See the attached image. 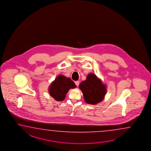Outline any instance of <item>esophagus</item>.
Here are the masks:
<instances>
[{
  "label": "esophagus",
  "mask_w": 151,
  "mask_h": 151,
  "mask_svg": "<svg viewBox=\"0 0 151 151\" xmlns=\"http://www.w3.org/2000/svg\"><path fill=\"white\" fill-rule=\"evenodd\" d=\"M79 83H80V82H79L78 81H75V84H76L77 86H78V85H79Z\"/></svg>",
  "instance_id": "esophagus-1"
}]
</instances>
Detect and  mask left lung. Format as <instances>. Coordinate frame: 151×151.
<instances>
[{
  "mask_svg": "<svg viewBox=\"0 0 151 151\" xmlns=\"http://www.w3.org/2000/svg\"><path fill=\"white\" fill-rule=\"evenodd\" d=\"M79 88L83 92L85 102L90 104L96 105L102 102L106 93V85L93 73L86 76V80L80 83Z\"/></svg>",
  "mask_w": 151,
  "mask_h": 151,
  "instance_id": "1",
  "label": "left lung"
}]
</instances>
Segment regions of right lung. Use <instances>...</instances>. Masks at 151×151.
<instances>
[{
	"label": "right lung",
	"instance_id": "1",
	"mask_svg": "<svg viewBox=\"0 0 151 151\" xmlns=\"http://www.w3.org/2000/svg\"><path fill=\"white\" fill-rule=\"evenodd\" d=\"M76 86L70 78L64 75H59L49 86V95L57 101L65 99L66 93L70 89H74Z\"/></svg>",
	"mask_w": 151,
	"mask_h": 151
}]
</instances>
